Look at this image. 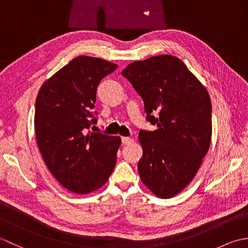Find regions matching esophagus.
Wrapping results in <instances>:
<instances>
[{"label":"esophagus","mask_w":248,"mask_h":248,"mask_svg":"<svg viewBox=\"0 0 248 248\" xmlns=\"http://www.w3.org/2000/svg\"><path fill=\"white\" fill-rule=\"evenodd\" d=\"M121 143H123L124 145H129V144L133 143V140L130 138H121Z\"/></svg>","instance_id":"obj_1"}]
</instances>
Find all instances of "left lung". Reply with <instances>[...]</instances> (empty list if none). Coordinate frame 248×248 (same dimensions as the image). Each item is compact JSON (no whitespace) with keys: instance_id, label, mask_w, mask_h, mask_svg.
I'll return each mask as SVG.
<instances>
[{"instance_id":"8db88e82","label":"left lung","mask_w":248,"mask_h":248,"mask_svg":"<svg viewBox=\"0 0 248 248\" xmlns=\"http://www.w3.org/2000/svg\"><path fill=\"white\" fill-rule=\"evenodd\" d=\"M144 101L146 120L155 131L140 130L141 181L161 198L180 193L196 175L212 135V104L207 89L172 55L131 62L121 72Z\"/></svg>"}]
</instances>
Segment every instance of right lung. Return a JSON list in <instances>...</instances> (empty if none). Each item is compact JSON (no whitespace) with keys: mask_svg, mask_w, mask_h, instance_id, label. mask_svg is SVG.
<instances>
[{"mask_svg":"<svg viewBox=\"0 0 248 248\" xmlns=\"http://www.w3.org/2000/svg\"><path fill=\"white\" fill-rule=\"evenodd\" d=\"M117 65L78 56L41 86L35 103V133L46 167L62 186L77 194L96 191L116 164L119 136L88 129L97 124V87Z\"/></svg>","mask_w":248,"mask_h":248,"instance_id":"1","label":"right lung"}]
</instances>
